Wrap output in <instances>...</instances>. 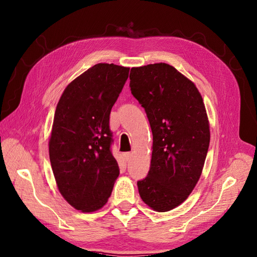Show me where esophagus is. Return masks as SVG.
<instances>
[{
	"mask_svg": "<svg viewBox=\"0 0 257 257\" xmlns=\"http://www.w3.org/2000/svg\"><path fill=\"white\" fill-rule=\"evenodd\" d=\"M131 155H133V154H131L130 152H127V153H124V154H123V156H124V160H126V161L128 162V161H129V160L131 159Z\"/></svg>",
	"mask_w": 257,
	"mask_h": 257,
	"instance_id": "esophagus-1",
	"label": "esophagus"
}]
</instances>
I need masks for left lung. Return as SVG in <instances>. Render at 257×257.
<instances>
[{"label":"left lung","instance_id":"left-lung-1","mask_svg":"<svg viewBox=\"0 0 257 257\" xmlns=\"http://www.w3.org/2000/svg\"><path fill=\"white\" fill-rule=\"evenodd\" d=\"M129 78L153 134L139 194L156 212H168L187 200L201 177L210 139L206 109L195 84L168 64L134 67Z\"/></svg>","mask_w":257,"mask_h":257}]
</instances>
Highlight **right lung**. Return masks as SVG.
<instances>
[{"instance_id":"add662e5","label":"right lung","mask_w":257,"mask_h":257,"mask_svg":"<svg viewBox=\"0 0 257 257\" xmlns=\"http://www.w3.org/2000/svg\"><path fill=\"white\" fill-rule=\"evenodd\" d=\"M128 75V67L96 64L72 80L57 103L51 166L64 199L81 212L103 207L119 176L110 151L109 114Z\"/></svg>"}]
</instances>
